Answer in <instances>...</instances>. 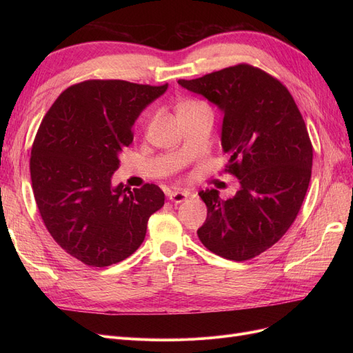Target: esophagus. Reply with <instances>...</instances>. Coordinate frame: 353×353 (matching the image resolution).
I'll list each match as a JSON object with an SVG mask.
<instances>
[{"mask_svg": "<svg viewBox=\"0 0 353 353\" xmlns=\"http://www.w3.org/2000/svg\"><path fill=\"white\" fill-rule=\"evenodd\" d=\"M190 197V193H185V191H172V193H169L168 199L172 201V203H183Z\"/></svg>", "mask_w": 353, "mask_h": 353, "instance_id": "esophagus-1", "label": "esophagus"}]
</instances>
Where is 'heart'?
<instances>
[{
  "label": "heart",
  "instance_id": "obj_1",
  "mask_svg": "<svg viewBox=\"0 0 353 353\" xmlns=\"http://www.w3.org/2000/svg\"><path fill=\"white\" fill-rule=\"evenodd\" d=\"M199 104H201V103H199V101H185V103L181 104L179 110H181V109H190V108H196V105H199Z\"/></svg>",
  "mask_w": 353,
  "mask_h": 353
}]
</instances>
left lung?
Masks as SVG:
<instances>
[{
  "instance_id": "1",
  "label": "left lung",
  "mask_w": 353,
  "mask_h": 353,
  "mask_svg": "<svg viewBox=\"0 0 353 353\" xmlns=\"http://www.w3.org/2000/svg\"><path fill=\"white\" fill-rule=\"evenodd\" d=\"M178 83L223 113L225 172L240 181L227 200L215 188L200 191L208 218L197 236L222 258L249 261L284 236L306 196L312 144L303 117L279 79L245 63Z\"/></svg>"
}]
</instances>
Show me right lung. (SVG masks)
Here are the masks:
<instances>
[{"instance_id": "1", "label": "right lung", "mask_w": 353, "mask_h": 353, "mask_svg": "<svg viewBox=\"0 0 353 353\" xmlns=\"http://www.w3.org/2000/svg\"><path fill=\"white\" fill-rule=\"evenodd\" d=\"M168 90L90 79L63 91L42 119L30 152L32 190L51 237L74 259L104 268L131 256L165 205L156 184L132 191L112 176L134 140L132 125Z\"/></svg>"}]
</instances>
